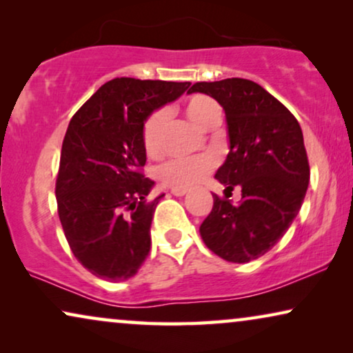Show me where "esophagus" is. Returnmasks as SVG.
<instances>
[{
  "instance_id": "esophagus-1",
  "label": "esophagus",
  "mask_w": 353,
  "mask_h": 353,
  "mask_svg": "<svg viewBox=\"0 0 353 353\" xmlns=\"http://www.w3.org/2000/svg\"><path fill=\"white\" fill-rule=\"evenodd\" d=\"M188 191H190V190H188V188H185V186H176V188H172V194H173V196H178V197H180V196H185Z\"/></svg>"
}]
</instances>
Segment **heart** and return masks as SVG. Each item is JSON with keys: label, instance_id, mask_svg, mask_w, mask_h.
I'll use <instances>...</instances> for the list:
<instances>
[{"label": "heart", "instance_id": "1", "mask_svg": "<svg viewBox=\"0 0 353 353\" xmlns=\"http://www.w3.org/2000/svg\"><path fill=\"white\" fill-rule=\"evenodd\" d=\"M186 117L197 128L209 132L221 123V109L214 99L204 94H194L185 104ZM168 123L165 109L156 110L143 125V146L148 156L159 157L163 151V134ZM209 159H173L161 168V180L170 186H190L201 181L210 172Z\"/></svg>", "mask_w": 353, "mask_h": 353}]
</instances>
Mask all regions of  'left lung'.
Listing matches in <instances>:
<instances>
[{"label":"left lung","mask_w":353,"mask_h":353,"mask_svg":"<svg viewBox=\"0 0 353 353\" xmlns=\"http://www.w3.org/2000/svg\"><path fill=\"white\" fill-rule=\"evenodd\" d=\"M188 93H204L225 110L230 152L215 178L241 188L231 204L214 194L199 233L223 260L248 263L267 254L292 225L305 197L310 168L296 117L255 81H199Z\"/></svg>","instance_id":"left-lung-1"}]
</instances>
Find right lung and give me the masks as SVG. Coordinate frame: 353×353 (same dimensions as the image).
Listing matches in <instances>:
<instances>
[{
    "label": "right lung",
    "mask_w": 353,
    "mask_h": 353,
    "mask_svg": "<svg viewBox=\"0 0 353 353\" xmlns=\"http://www.w3.org/2000/svg\"><path fill=\"white\" fill-rule=\"evenodd\" d=\"M190 81L120 77L104 83L72 117L62 141L56 201L72 252L105 281L138 273L151 249L159 199L146 163L143 125L154 110L180 98Z\"/></svg>",
    "instance_id": "1"
}]
</instances>
